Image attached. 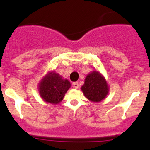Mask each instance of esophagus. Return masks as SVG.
<instances>
[{"label":"esophagus","instance_id":"obj_1","mask_svg":"<svg viewBox=\"0 0 150 150\" xmlns=\"http://www.w3.org/2000/svg\"><path fill=\"white\" fill-rule=\"evenodd\" d=\"M73 87L75 88H78V87H79V84H78V82H75L73 83Z\"/></svg>","mask_w":150,"mask_h":150}]
</instances>
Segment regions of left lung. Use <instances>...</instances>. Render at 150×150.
Here are the masks:
<instances>
[{"instance_id":"8db88e82","label":"left lung","mask_w":150,"mask_h":150,"mask_svg":"<svg viewBox=\"0 0 150 150\" xmlns=\"http://www.w3.org/2000/svg\"><path fill=\"white\" fill-rule=\"evenodd\" d=\"M81 89L90 102H100L107 97L110 88L103 75L93 70L86 77Z\"/></svg>"}]
</instances>
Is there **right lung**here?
Returning a JSON list of instances; mask_svg holds the SVG:
<instances>
[{
  "label": "right lung",
  "mask_w": 150,
  "mask_h": 150,
  "mask_svg": "<svg viewBox=\"0 0 150 150\" xmlns=\"http://www.w3.org/2000/svg\"><path fill=\"white\" fill-rule=\"evenodd\" d=\"M71 83L54 71H49L38 83V91L43 101L57 104L64 99L65 93L70 88Z\"/></svg>",
  "instance_id": "right-lung-1"
}]
</instances>
